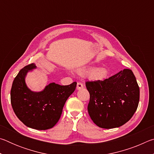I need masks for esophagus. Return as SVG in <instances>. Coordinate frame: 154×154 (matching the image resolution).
Instances as JSON below:
<instances>
[{
	"mask_svg": "<svg viewBox=\"0 0 154 154\" xmlns=\"http://www.w3.org/2000/svg\"><path fill=\"white\" fill-rule=\"evenodd\" d=\"M83 88V84L81 82H78L77 84V90H82Z\"/></svg>",
	"mask_w": 154,
	"mask_h": 154,
	"instance_id": "obj_1",
	"label": "esophagus"
}]
</instances>
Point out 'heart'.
<instances>
[{"mask_svg": "<svg viewBox=\"0 0 154 154\" xmlns=\"http://www.w3.org/2000/svg\"><path fill=\"white\" fill-rule=\"evenodd\" d=\"M81 75H89L91 79L94 81H99L102 80L107 75V70L105 68L100 67V68H95L94 67H85L79 70Z\"/></svg>", "mask_w": 154, "mask_h": 154, "instance_id": "obj_1", "label": "heart"}]
</instances>
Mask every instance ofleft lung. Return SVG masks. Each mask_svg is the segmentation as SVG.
<instances>
[{
  "mask_svg": "<svg viewBox=\"0 0 154 154\" xmlns=\"http://www.w3.org/2000/svg\"><path fill=\"white\" fill-rule=\"evenodd\" d=\"M85 86L90 93L88 113L98 127L121 126L137 111L140 91L130 69H124L103 81L86 82Z\"/></svg>",
  "mask_w": 154,
  "mask_h": 154,
  "instance_id": "obj_1",
  "label": "left lung"
}]
</instances>
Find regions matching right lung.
<instances>
[{
  "label": "right lung",
  "mask_w": 154,
  "mask_h": 154,
  "mask_svg": "<svg viewBox=\"0 0 154 154\" xmlns=\"http://www.w3.org/2000/svg\"><path fill=\"white\" fill-rule=\"evenodd\" d=\"M35 64L24 66L18 72L11 90V103L18 119L26 126L36 130L53 128L60 118L68 98L75 90L77 83L60 85L51 83L43 91L33 92L27 87L25 77L36 69Z\"/></svg>",
  "instance_id": "add662e5"
}]
</instances>
